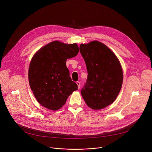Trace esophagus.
Masks as SVG:
<instances>
[{
	"instance_id": "34e87169",
	"label": "esophagus",
	"mask_w": 152,
	"mask_h": 152,
	"mask_svg": "<svg viewBox=\"0 0 152 152\" xmlns=\"http://www.w3.org/2000/svg\"><path fill=\"white\" fill-rule=\"evenodd\" d=\"M76 84H77V86H78V88L80 89V83L79 81H77V82L76 83Z\"/></svg>"
}]
</instances>
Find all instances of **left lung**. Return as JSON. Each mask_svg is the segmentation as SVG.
Returning a JSON list of instances; mask_svg holds the SVG:
<instances>
[{"instance_id": "8db88e82", "label": "left lung", "mask_w": 152, "mask_h": 152, "mask_svg": "<svg viewBox=\"0 0 152 152\" xmlns=\"http://www.w3.org/2000/svg\"><path fill=\"white\" fill-rule=\"evenodd\" d=\"M80 51L88 71L83 98L90 108H104L115 101L121 89L124 77L121 63L109 48L96 40L81 44Z\"/></svg>"}]
</instances>
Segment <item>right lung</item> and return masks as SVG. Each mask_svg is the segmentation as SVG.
Masks as SVG:
<instances>
[{
  "label": "right lung",
  "instance_id": "obj_1",
  "mask_svg": "<svg viewBox=\"0 0 152 152\" xmlns=\"http://www.w3.org/2000/svg\"><path fill=\"white\" fill-rule=\"evenodd\" d=\"M78 52L77 44L56 40L44 45L34 54L28 67V82L42 106L57 110L78 89L77 85L69 77L66 61L75 57Z\"/></svg>",
  "mask_w": 152,
  "mask_h": 152
}]
</instances>
